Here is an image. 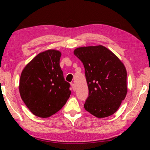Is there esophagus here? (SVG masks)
I'll list each match as a JSON object with an SVG mask.
<instances>
[{"instance_id": "1", "label": "esophagus", "mask_w": 150, "mask_h": 150, "mask_svg": "<svg viewBox=\"0 0 150 150\" xmlns=\"http://www.w3.org/2000/svg\"><path fill=\"white\" fill-rule=\"evenodd\" d=\"M71 87H72V88H73V91H75V84L74 83H71Z\"/></svg>"}]
</instances>
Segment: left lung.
<instances>
[{
    "instance_id": "left-lung-1",
    "label": "left lung",
    "mask_w": 150,
    "mask_h": 150,
    "mask_svg": "<svg viewBox=\"0 0 150 150\" xmlns=\"http://www.w3.org/2000/svg\"><path fill=\"white\" fill-rule=\"evenodd\" d=\"M74 54L85 67L88 88L85 109L100 118L113 115L127 94V73L124 64L100 45L78 47Z\"/></svg>"
}]
</instances>
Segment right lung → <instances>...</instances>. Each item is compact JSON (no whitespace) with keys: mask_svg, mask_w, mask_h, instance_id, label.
<instances>
[{"mask_svg":"<svg viewBox=\"0 0 150 150\" xmlns=\"http://www.w3.org/2000/svg\"><path fill=\"white\" fill-rule=\"evenodd\" d=\"M62 54L49 50L37 55L24 67L19 91L22 100L35 116L47 118L65 105L71 95L59 65Z\"/></svg>","mask_w":150,"mask_h":150,"instance_id":"right-lung-1","label":"right lung"}]
</instances>
